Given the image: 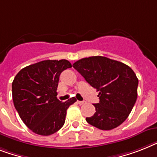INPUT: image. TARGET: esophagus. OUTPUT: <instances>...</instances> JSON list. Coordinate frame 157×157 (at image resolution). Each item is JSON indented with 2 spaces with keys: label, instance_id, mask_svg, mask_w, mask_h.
<instances>
[{
  "label": "esophagus",
  "instance_id": "esophagus-1",
  "mask_svg": "<svg viewBox=\"0 0 157 157\" xmlns=\"http://www.w3.org/2000/svg\"><path fill=\"white\" fill-rule=\"evenodd\" d=\"M77 103L79 105H83L86 103V102H84V101H77Z\"/></svg>",
  "mask_w": 157,
  "mask_h": 157
}]
</instances>
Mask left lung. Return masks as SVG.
<instances>
[{
    "label": "left lung",
    "instance_id": "1",
    "mask_svg": "<svg viewBox=\"0 0 157 157\" xmlns=\"http://www.w3.org/2000/svg\"><path fill=\"white\" fill-rule=\"evenodd\" d=\"M73 67L99 91V103L93 104L96 111L86 118V122L101 130L123 124L137 99L138 78L132 68L103 56L82 58Z\"/></svg>",
    "mask_w": 157,
    "mask_h": 157
}]
</instances>
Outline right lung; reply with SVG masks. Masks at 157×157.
I'll return each instance as SVG.
<instances>
[{
    "label": "right lung",
    "instance_id": "obj_1",
    "mask_svg": "<svg viewBox=\"0 0 157 157\" xmlns=\"http://www.w3.org/2000/svg\"><path fill=\"white\" fill-rule=\"evenodd\" d=\"M72 67L69 61L45 60L21 70L12 83L14 107L24 124L36 134L50 136L64 125L67 110L76 102L57 98L59 76Z\"/></svg>",
    "mask_w": 157,
    "mask_h": 157
}]
</instances>
